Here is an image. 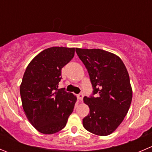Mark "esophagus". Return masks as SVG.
Returning a JSON list of instances; mask_svg holds the SVG:
<instances>
[{
    "mask_svg": "<svg viewBox=\"0 0 152 152\" xmlns=\"http://www.w3.org/2000/svg\"><path fill=\"white\" fill-rule=\"evenodd\" d=\"M83 97H84L83 94H79V95H78V99H79L80 101H82V99H83Z\"/></svg>",
    "mask_w": 152,
    "mask_h": 152,
    "instance_id": "1",
    "label": "esophagus"
}]
</instances>
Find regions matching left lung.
Segmentation results:
<instances>
[{"label": "left lung", "mask_w": 152, "mask_h": 152, "mask_svg": "<svg viewBox=\"0 0 152 152\" xmlns=\"http://www.w3.org/2000/svg\"><path fill=\"white\" fill-rule=\"evenodd\" d=\"M89 73L93 95L85 96L90 113L82 120L87 131L99 136L113 133L127 114L132 100L128 70L118 56L101 49L76 48Z\"/></svg>", "instance_id": "obj_1"}]
</instances>
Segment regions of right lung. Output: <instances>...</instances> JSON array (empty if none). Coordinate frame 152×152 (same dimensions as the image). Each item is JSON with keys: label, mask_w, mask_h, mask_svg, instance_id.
Listing matches in <instances>:
<instances>
[{"label": "right lung", "mask_w": 152, "mask_h": 152, "mask_svg": "<svg viewBox=\"0 0 152 152\" xmlns=\"http://www.w3.org/2000/svg\"><path fill=\"white\" fill-rule=\"evenodd\" d=\"M75 48L53 47L29 62L20 86L22 106L37 131L52 134L65 127L77 98L58 89L61 68L74 56Z\"/></svg>", "instance_id": "add662e5"}]
</instances>
